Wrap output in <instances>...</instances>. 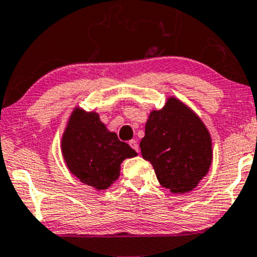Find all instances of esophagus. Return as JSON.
Segmentation results:
<instances>
[{"label":"esophagus","instance_id":"obj_1","mask_svg":"<svg viewBox=\"0 0 257 257\" xmlns=\"http://www.w3.org/2000/svg\"><path fill=\"white\" fill-rule=\"evenodd\" d=\"M129 145H131V147L133 148L136 152H139V144H138V142L136 141V139H132V141L129 142Z\"/></svg>","mask_w":257,"mask_h":257}]
</instances>
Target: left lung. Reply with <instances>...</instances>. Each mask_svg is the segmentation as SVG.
<instances>
[{"instance_id":"left-lung-1","label":"left lung","mask_w":257,"mask_h":257,"mask_svg":"<svg viewBox=\"0 0 257 257\" xmlns=\"http://www.w3.org/2000/svg\"><path fill=\"white\" fill-rule=\"evenodd\" d=\"M160 185L173 194L189 193L208 174L212 163L211 137L198 114L178 98L152 110L141 142Z\"/></svg>"}]
</instances>
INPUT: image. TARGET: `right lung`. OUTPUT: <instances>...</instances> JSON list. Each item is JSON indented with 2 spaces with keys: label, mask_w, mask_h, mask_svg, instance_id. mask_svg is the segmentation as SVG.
<instances>
[{
  "label": "right lung",
  "mask_w": 257,
  "mask_h": 257,
  "mask_svg": "<svg viewBox=\"0 0 257 257\" xmlns=\"http://www.w3.org/2000/svg\"><path fill=\"white\" fill-rule=\"evenodd\" d=\"M61 149L69 172L85 185L104 190L119 178L120 164L137 152L100 121L99 114L76 107L62 136Z\"/></svg>",
  "instance_id": "obj_1"
}]
</instances>
